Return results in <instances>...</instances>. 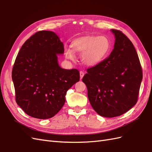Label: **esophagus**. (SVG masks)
I'll return each instance as SVG.
<instances>
[{
	"mask_svg": "<svg viewBox=\"0 0 152 152\" xmlns=\"http://www.w3.org/2000/svg\"><path fill=\"white\" fill-rule=\"evenodd\" d=\"M84 75V72H82V71H80V78L81 80H82V78H83Z\"/></svg>",
	"mask_w": 152,
	"mask_h": 152,
	"instance_id": "1",
	"label": "esophagus"
}]
</instances>
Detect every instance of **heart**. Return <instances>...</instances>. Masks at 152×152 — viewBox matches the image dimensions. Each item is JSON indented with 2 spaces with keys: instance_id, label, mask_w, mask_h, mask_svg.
Masks as SVG:
<instances>
[{
  "instance_id": "heart-1",
  "label": "heart",
  "mask_w": 152,
  "mask_h": 152,
  "mask_svg": "<svg viewBox=\"0 0 152 152\" xmlns=\"http://www.w3.org/2000/svg\"><path fill=\"white\" fill-rule=\"evenodd\" d=\"M74 52L82 54V59L85 65H98L107 56L111 44L106 36H86L75 40L72 44ZM65 54L66 58L73 59L74 53L70 48H66Z\"/></svg>"
}]
</instances>
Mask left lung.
Returning <instances> with one entry per match:
<instances>
[{"mask_svg":"<svg viewBox=\"0 0 152 152\" xmlns=\"http://www.w3.org/2000/svg\"><path fill=\"white\" fill-rule=\"evenodd\" d=\"M115 37L110 56L88 68L82 78L92 107L104 117L120 116L136 104L142 68L131 41L120 30L112 29Z\"/></svg>","mask_w":152,"mask_h":152,"instance_id":"obj_1","label":"left lung"}]
</instances>
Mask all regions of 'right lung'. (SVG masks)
<instances>
[{
	"mask_svg": "<svg viewBox=\"0 0 152 152\" xmlns=\"http://www.w3.org/2000/svg\"><path fill=\"white\" fill-rule=\"evenodd\" d=\"M64 45L53 31H39L26 40L12 70L16 102L29 116L39 119L54 117L65 103L67 91L80 80L77 69L58 65L57 54Z\"/></svg>",
	"mask_w": 152,
	"mask_h": 152,
	"instance_id": "right-lung-1",
	"label": "right lung"
}]
</instances>
